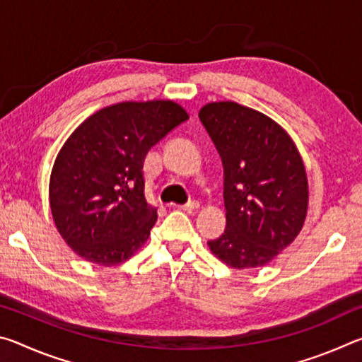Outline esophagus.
Returning a JSON list of instances; mask_svg holds the SVG:
<instances>
[{"label": "esophagus", "instance_id": "esophagus-1", "mask_svg": "<svg viewBox=\"0 0 362 362\" xmlns=\"http://www.w3.org/2000/svg\"><path fill=\"white\" fill-rule=\"evenodd\" d=\"M179 207V209H182V211H187V212H192V211H196L199 207V203L198 201H189V203H187V204H182V206H177Z\"/></svg>", "mask_w": 362, "mask_h": 362}]
</instances>
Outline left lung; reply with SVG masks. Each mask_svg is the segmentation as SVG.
<instances>
[{
	"instance_id": "8db88e82",
	"label": "left lung",
	"mask_w": 362,
	"mask_h": 362,
	"mask_svg": "<svg viewBox=\"0 0 362 362\" xmlns=\"http://www.w3.org/2000/svg\"><path fill=\"white\" fill-rule=\"evenodd\" d=\"M223 164L226 228L207 241L231 268L267 265L296 240L308 209L302 156L283 127L236 102L199 110Z\"/></svg>"
}]
</instances>
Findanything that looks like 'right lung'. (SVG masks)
Masks as SVG:
<instances>
[{
  "mask_svg": "<svg viewBox=\"0 0 362 362\" xmlns=\"http://www.w3.org/2000/svg\"><path fill=\"white\" fill-rule=\"evenodd\" d=\"M187 119L173 100L121 102L66 139L51 173L49 204L60 236L79 257L112 267L144 246L158 218L145 199V156Z\"/></svg>",
  "mask_w": 362,
  "mask_h": 362,
  "instance_id": "right-lung-1",
  "label": "right lung"
}]
</instances>
